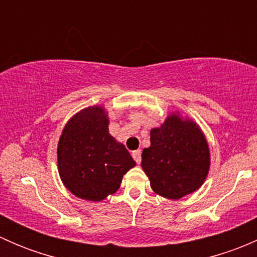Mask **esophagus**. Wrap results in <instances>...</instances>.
Returning a JSON list of instances; mask_svg holds the SVG:
<instances>
[{"label": "esophagus", "instance_id": "esophagus-1", "mask_svg": "<svg viewBox=\"0 0 257 257\" xmlns=\"http://www.w3.org/2000/svg\"><path fill=\"white\" fill-rule=\"evenodd\" d=\"M132 155H133V158H134V160H136L137 162V164H141V162H142V152L141 150H134L133 153H132Z\"/></svg>", "mask_w": 257, "mask_h": 257}]
</instances>
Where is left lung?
Masks as SVG:
<instances>
[{
    "mask_svg": "<svg viewBox=\"0 0 257 257\" xmlns=\"http://www.w3.org/2000/svg\"><path fill=\"white\" fill-rule=\"evenodd\" d=\"M142 168L158 195L170 200L199 190L210 169V149L200 125L180 112L150 131V147L144 148Z\"/></svg>",
    "mask_w": 257,
    "mask_h": 257,
    "instance_id": "left-lung-1",
    "label": "left lung"
}]
</instances>
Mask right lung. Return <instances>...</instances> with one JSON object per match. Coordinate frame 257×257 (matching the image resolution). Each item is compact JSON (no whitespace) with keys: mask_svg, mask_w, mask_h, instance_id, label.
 Masks as SVG:
<instances>
[{"mask_svg":"<svg viewBox=\"0 0 257 257\" xmlns=\"http://www.w3.org/2000/svg\"><path fill=\"white\" fill-rule=\"evenodd\" d=\"M103 105L83 108L69 119L57 145V164L63 185L77 198L102 201L120 186L136 167L124 144L109 133Z\"/></svg>","mask_w":257,"mask_h":257,"instance_id":"1","label":"right lung"}]
</instances>
